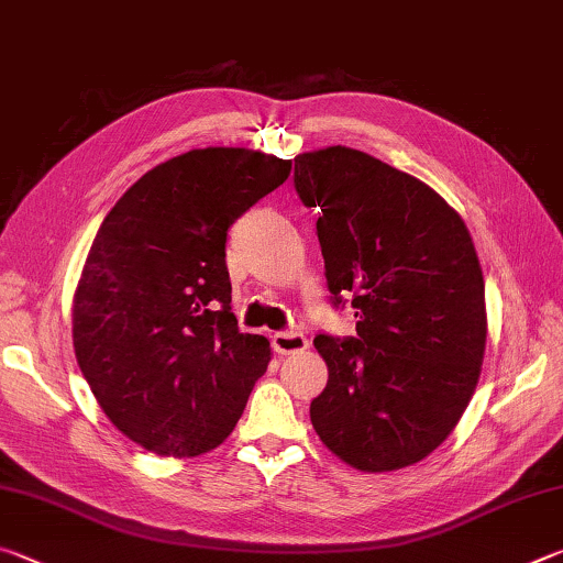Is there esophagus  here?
<instances>
[{"instance_id": "1", "label": "esophagus", "mask_w": 563, "mask_h": 563, "mask_svg": "<svg viewBox=\"0 0 563 563\" xmlns=\"http://www.w3.org/2000/svg\"><path fill=\"white\" fill-rule=\"evenodd\" d=\"M271 340H273V350L278 352V355H295V352L308 350V338H305L298 330L275 332Z\"/></svg>"}]
</instances>
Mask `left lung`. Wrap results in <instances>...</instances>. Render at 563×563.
Wrapping results in <instances>:
<instances>
[{
	"mask_svg": "<svg viewBox=\"0 0 563 563\" xmlns=\"http://www.w3.org/2000/svg\"><path fill=\"white\" fill-rule=\"evenodd\" d=\"M295 190L320 208L332 302L357 318L355 338H316L328 385L310 422L355 470H402L450 437L479 383L487 308L472 235L437 190L347 146L295 156Z\"/></svg>",
	"mask_w": 563,
	"mask_h": 563,
	"instance_id": "1",
	"label": "left lung"
}]
</instances>
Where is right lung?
Returning <instances> with one entry per match:
<instances>
[{"label":"right lung","mask_w":563,"mask_h":563,"mask_svg":"<svg viewBox=\"0 0 563 563\" xmlns=\"http://www.w3.org/2000/svg\"><path fill=\"white\" fill-rule=\"evenodd\" d=\"M290 176L251 148H194L141 176L103 218L74 292V352L119 432L161 456L221 444L271 362L238 330L225 238Z\"/></svg>","instance_id":"add662e5"}]
</instances>
